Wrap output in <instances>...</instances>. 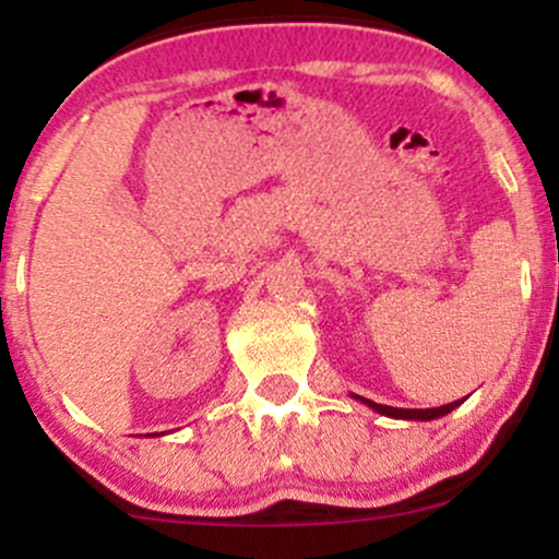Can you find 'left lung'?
<instances>
[{"label": "left lung", "instance_id": "1", "mask_svg": "<svg viewBox=\"0 0 559 559\" xmlns=\"http://www.w3.org/2000/svg\"><path fill=\"white\" fill-rule=\"evenodd\" d=\"M368 407H373L376 413L381 415H389V418H402V420H433V418H441V415L452 413L454 407H457L460 402H449V404H441V407H431V409H402V407H389V404H376L370 400H362Z\"/></svg>", "mask_w": 559, "mask_h": 559}]
</instances>
